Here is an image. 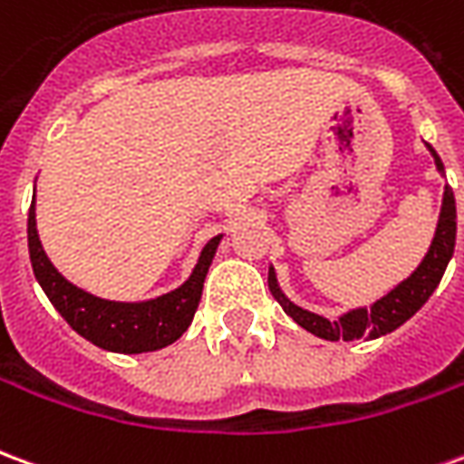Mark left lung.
<instances>
[{"mask_svg": "<svg viewBox=\"0 0 464 464\" xmlns=\"http://www.w3.org/2000/svg\"><path fill=\"white\" fill-rule=\"evenodd\" d=\"M430 153L435 159L440 173H445V166L440 161L438 151L428 143ZM455 233H458V211H455V196L452 188L445 186V196H442V208H440L438 228H435V238L430 243L425 258L415 271L410 273L408 278L398 283L388 295H382L370 308H353V311L343 313L338 321H328L318 313H311L295 305L293 301L285 298V293L278 285L273 266L268 268V288H271L273 298L281 303V308L301 328H305L313 335H318L323 341H358V338H380L385 333H392L400 328L402 323L410 321L415 313L428 303L432 291L438 288L442 281V273L448 268L452 251H455Z\"/></svg>", "mask_w": 464, "mask_h": 464, "instance_id": "obj_1", "label": "left lung"}]
</instances>
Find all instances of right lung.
Instances as JSON below:
<instances>
[{
    "label": "right lung",
    "mask_w": 464,
    "mask_h": 464,
    "mask_svg": "<svg viewBox=\"0 0 464 464\" xmlns=\"http://www.w3.org/2000/svg\"><path fill=\"white\" fill-rule=\"evenodd\" d=\"M26 236H29V258H32L36 281L52 305L62 313V318L89 343L111 353H126V355L161 350L188 331L193 313L201 301L206 273L211 268L216 248L223 238V236H216L203 246L188 281H183V285H179L176 291L163 293L151 301L121 303L96 298L92 293L76 288L74 283H69L56 271L36 233L34 201L29 208Z\"/></svg>",
    "instance_id": "add662e5"
}]
</instances>
